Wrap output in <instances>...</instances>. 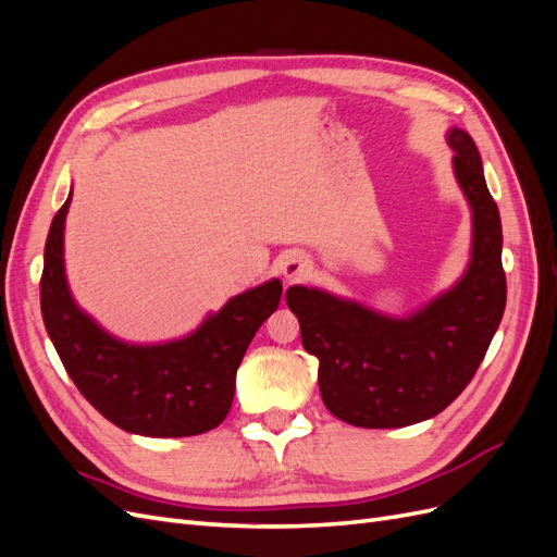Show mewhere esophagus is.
<instances>
[{"instance_id": "esophagus-1", "label": "esophagus", "mask_w": 557, "mask_h": 557, "mask_svg": "<svg viewBox=\"0 0 557 557\" xmlns=\"http://www.w3.org/2000/svg\"><path fill=\"white\" fill-rule=\"evenodd\" d=\"M281 274L288 278V281H297L301 276H307L311 272V262L305 258V256H297V252H293V256H285L281 260Z\"/></svg>"}]
</instances>
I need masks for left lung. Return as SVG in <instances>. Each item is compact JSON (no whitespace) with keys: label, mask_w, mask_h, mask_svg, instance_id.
Masks as SVG:
<instances>
[{"label":"left lung","mask_w":557,"mask_h":557,"mask_svg":"<svg viewBox=\"0 0 557 557\" xmlns=\"http://www.w3.org/2000/svg\"><path fill=\"white\" fill-rule=\"evenodd\" d=\"M448 146L474 225L469 267L450 290L407 318L305 285L285 293L301 344L320 362L325 407L348 425L404 428L442 413L474 379L507 307L502 223L479 148L458 127Z\"/></svg>","instance_id":"8db88e82"}]
</instances>
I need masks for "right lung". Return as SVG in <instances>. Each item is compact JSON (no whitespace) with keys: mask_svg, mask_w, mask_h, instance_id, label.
<instances>
[{"mask_svg":"<svg viewBox=\"0 0 557 557\" xmlns=\"http://www.w3.org/2000/svg\"><path fill=\"white\" fill-rule=\"evenodd\" d=\"M55 213L44 250L41 315L81 395L113 425L144 436H193L225 420L237 369L252 336L278 309V278L250 288L176 342L139 346L115 339L83 313L64 276V218Z\"/></svg>","mask_w":557,"mask_h":557,"instance_id":"right-lung-1","label":"right lung"}]
</instances>
